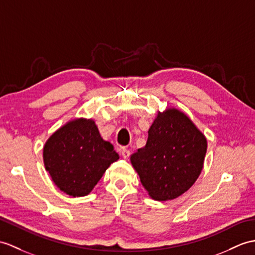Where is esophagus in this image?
Masks as SVG:
<instances>
[{"label": "esophagus", "mask_w": 255, "mask_h": 255, "mask_svg": "<svg viewBox=\"0 0 255 255\" xmlns=\"http://www.w3.org/2000/svg\"><path fill=\"white\" fill-rule=\"evenodd\" d=\"M121 153H122V156L124 158H128L130 156V151L128 149H125V147H123Z\"/></svg>", "instance_id": "esophagus-1"}]
</instances>
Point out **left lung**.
Masks as SVG:
<instances>
[{"label": "left lung", "instance_id": "1", "mask_svg": "<svg viewBox=\"0 0 255 255\" xmlns=\"http://www.w3.org/2000/svg\"><path fill=\"white\" fill-rule=\"evenodd\" d=\"M205 135L183 112H158L146 144L130 156L142 186L152 199L178 198L191 188L203 168Z\"/></svg>", "mask_w": 255, "mask_h": 255}]
</instances>
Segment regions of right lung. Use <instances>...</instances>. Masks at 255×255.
<instances>
[{
	"mask_svg": "<svg viewBox=\"0 0 255 255\" xmlns=\"http://www.w3.org/2000/svg\"><path fill=\"white\" fill-rule=\"evenodd\" d=\"M120 155L100 135L93 120L76 118L47 139L43 162L60 190L72 197L89 194Z\"/></svg>",
	"mask_w": 255,
	"mask_h": 255,
	"instance_id": "1",
	"label": "right lung"
}]
</instances>
